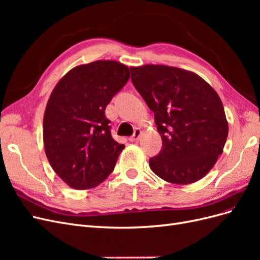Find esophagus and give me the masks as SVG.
Returning a JSON list of instances; mask_svg holds the SVG:
<instances>
[{
  "label": "esophagus",
  "instance_id": "esophagus-1",
  "mask_svg": "<svg viewBox=\"0 0 260 260\" xmlns=\"http://www.w3.org/2000/svg\"><path fill=\"white\" fill-rule=\"evenodd\" d=\"M141 133H142V131H141L140 129H136L135 130V132H133V135H132V137L129 139L131 142H137V141L140 139V137H141Z\"/></svg>",
  "mask_w": 260,
  "mask_h": 260
}]
</instances>
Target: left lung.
<instances>
[{
    "instance_id": "obj_1",
    "label": "left lung",
    "mask_w": 260,
    "mask_h": 260,
    "mask_svg": "<svg viewBox=\"0 0 260 260\" xmlns=\"http://www.w3.org/2000/svg\"><path fill=\"white\" fill-rule=\"evenodd\" d=\"M131 81L154 113L162 147L149 158L155 175L176 184L195 182L214 167L226 141L219 95L200 76L164 65L131 67Z\"/></svg>"
}]
</instances>
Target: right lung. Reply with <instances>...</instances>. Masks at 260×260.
<instances>
[{"mask_svg":"<svg viewBox=\"0 0 260 260\" xmlns=\"http://www.w3.org/2000/svg\"><path fill=\"white\" fill-rule=\"evenodd\" d=\"M130 78L127 66L96 60L70 70L55 86L43 118V141L53 170L77 190L112 174L124 145L112 137L105 108Z\"/></svg>","mask_w":260,"mask_h":260,"instance_id":"right-lung-1","label":"right lung"}]
</instances>
